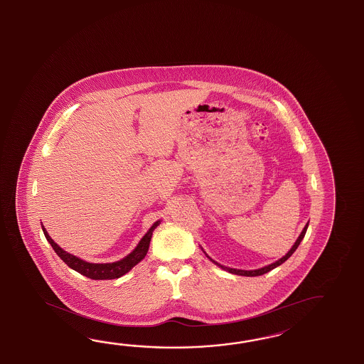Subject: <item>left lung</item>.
<instances>
[{"label": "left lung", "instance_id": "8db88e82", "mask_svg": "<svg viewBox=\"0 0 364 364\" xmlns=\"http://www.w3.org/2000/svg\"><path fill=\"white\" fill-rule=\"evenodd\" d=\"M307 226H309V223H307L306 226L304 228V230H302V232H301V235L299 236V239L296 240V242H294V245H293L292 248H291V250L285 255L284 257H282L280 259H278L277 262H274V264H269V266H264V267H262V269H258V270H252V271H247V270H236V269H230V267H225V266H221V264H217V262H214V264H218V266H221L222 269H225V270H228V272H231V274H235V275H242V277H258V275H264V274H266V272H269V271L272 270V269H275V267H278L279 264H283V262H285L289 257L292 256L293 253H294V250H297V247L299 245V242H301V240L304 239V236H305V234H306V230Z\"/></svg>", "mask_w": 364, "mask_h": 364}]
</instances>
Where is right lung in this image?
Masks as SVG:
<instances>
[{"label": "right lung", "instance_id": "right-lung-1", "mask_svg": "<svg viewBox=\"0 0 364 364\" xmlns=\"http://www.w3.org/2000/svg\"><path fill=\"white\" fill-rule=\"evenodd\" d=\"M160 221L155 222L150 230L147 231V234L143 236L142 240L136 245V250H133L130 255L122 258L117 262L112 264H90L80 259L76 256H72L70 253H67L65 250H62L58 244L54 242L49 234L46 232V230L43 226V234L46 240L50 242L51 247L58 256L63 259V262L68 264L72 270L77 271L81 275H84L86 278L94 279V280H105V279H117L122 277L124 274H127L129 270H132L138 262H141L144 256L147 255V250L150 247L151 236L154 230L159 226Z\"/></svg>", "mask_w": 364, "mask_h": 364}]
</instances>
